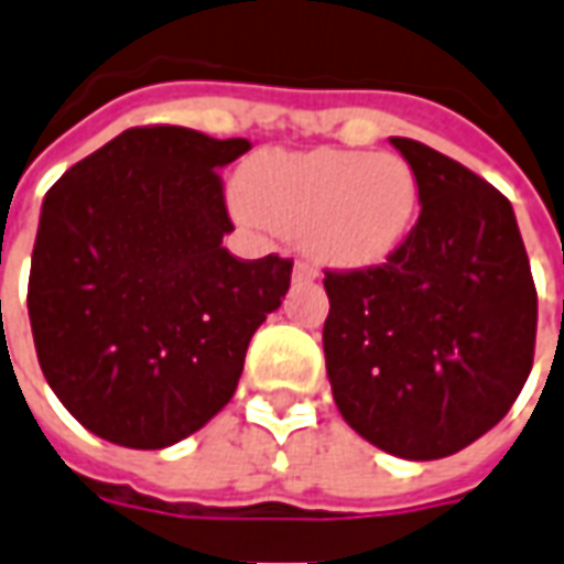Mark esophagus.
Instances as JSON below:
<instances>
[{
    "instance_id": "esophagus-1",
    "label": "esophagus",
    "mask_w": 564,
    "mask_h": 564,
    "mask_svg": "<svg viewBox=\"0 0 564 564\" xmlns=\"http://www.w3.org/2000/svg\"><path fill=\"white\" fill-rule=\"evenodd\" d=\"M291 276H294V282H297V285H303V282H315L317 270L312 264H306V261H297V264H294V273H291Z\"/></svg>"
}]
</instances>
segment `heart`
<instances>
[{
	"instance_id": "obj_1",
	"label": "heart",
	"mask_w": 564,
	"mask_h": 564,
	"mask_svg": "<svg viewBox=\"0 0 564 564\" xmlns=\"http://www.w3.org/2000/svg\"><path fill=\"white\" fill-rule=\"evenodd\" d=\"M419 177L404 156L315 148L264 151L237 177L240 214L297 237L321 264L366 270L404 247L419 217Z\"/></svg>"
}]
</instances>
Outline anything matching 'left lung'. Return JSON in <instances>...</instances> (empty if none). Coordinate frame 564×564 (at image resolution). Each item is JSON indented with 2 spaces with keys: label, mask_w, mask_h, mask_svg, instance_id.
<instances>
[{
  "label": "left lung",
  "mask_w": 564,
  "mask_h": 564,
  "mask_svg": "<svg viewBox=\"0 0 564 564\" xmlns=\"http://www.w3.org/2000/svg\"><path fill=\"white\" fill-rule=\"evenodd\" d=\"M416 226L383 267L327 273L324 357L338 413L395 458L455 455L506 416L532 371L539 297L497 186L416 139Z\"/></svg>",
  "instance_id": "left-lung-1"
}]
</instances>
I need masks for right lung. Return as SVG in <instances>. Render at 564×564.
<instances>
[{"label": "right lung", "mask_w": 564, "mask_h": 564, "mask_svg": "<svg viewBox=\"0 0 564 564\" xmlns=\"http://www.w3.org/2000/svg\"><path fill=\"white\" fill-rule=\"evenodd\" d=\"M249 139L130 127L41 205L29 321L67 413L127 448L196 434L235 395L249 338L282 306L291 261H237L217 169Z\"/></svg>", "instance_id": "1"}]
</instances>
